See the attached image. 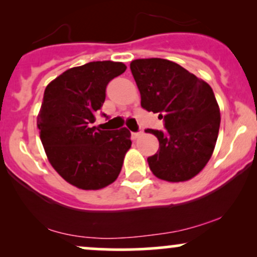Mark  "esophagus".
Listing matches in <instances>:
<instances>
[{"mask_svg": "<svg viewBox=\"0 0 257 257\" xmlns=\"http://www.w3.org/2000/svg\"><path fill=\"white\" fill-rule=\"evenodd\" d=\"M141 135H143V132H141V131L140 132H137V133H132V138L134 139V140H135V139L140 138Z\"/></svg>", "mask_w": 257, "mask_h": 257, "instance_id": "obj_1", "label": "esophagus"}]
</instances>
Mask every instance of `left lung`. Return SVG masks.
<instances>
[{
    "instance_id": "obj_1",
    "label": "left lung",
    "mask_w": 257,
    "mask_h": 257,
    "mask_svg": "<svg viewBox=\"0 0 257 257\" xmlns=\"http://www.w3.org/2000/svg\"><path fill=\"white\" fill-rule=\"evenodd\" d=\"M131 70L140 90L141 107L159 113L167 132L147 129L159 141L147 158L151 172L170 182L196 176L213 155L220 110L211 87L167 59H138Z\"/></svg>"
}]
</instances>
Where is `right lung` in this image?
<instances>
[{
  "mask_svg": "<svg viewBox=\"0 0 257 257\" xmlns=\"http://www.w3.org/2000/svg\"><path fill=\"white\" fill-rule=\"evenodd\" d=\"M125 69L123 63L91 61L61 73L44 90L37 118L44 151L59 175L82 190L112 184L132 146L126 128L91 126L105 101L108 82Z\"/></svg>",
  "mask_w": 257,
  "mask_h": 257,
  "instance_id": "1",
  "label": "right lung"
}]
</instances>
